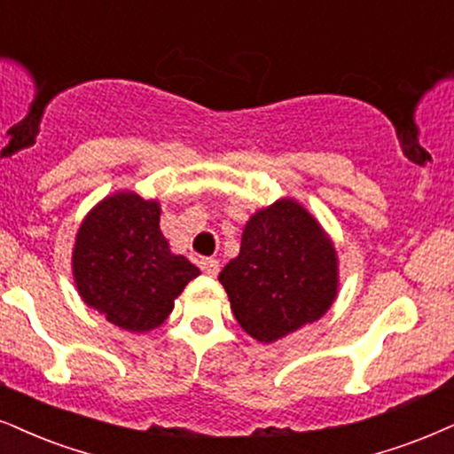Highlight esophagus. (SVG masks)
Wrapping results in <instances>:
<instances>
[{
  "mask_svg": "<svg viewBox=\"0 0 454 454\" xmlns=\"http://www.w3.org/2000/svg\"><path fill=\"white\" fill-rule=\"evenodd\" d=\"M218 261L216 259H201L200 261V270L206 273V276H210V278H215L216 273H218Z\"/></svg>",
  "mask_w": 454,
  "mask_h": 454,
  "instance_id": "34e87169",
  "label": "esophagus"
}]
</instances>
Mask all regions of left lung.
Returning a JSON list of instances; mask_svg holds the SVG:
<instances>
[{"mask_svg":"<svg viewBox=\"0 0 454 454\" xmlns=\"http://www.w3.org/2000/svg\"><path fill=\"white\" fill-rule=\"evenodd\" d=\"M221 284L246 333L261 343L320 320L337 296V253L316 218L279 200L246 223L239 254Z\"/></svg>","mask_w":454,"mask_h":454,"instance_id":"left-lung-1","label":"left lung"}]
</instances>
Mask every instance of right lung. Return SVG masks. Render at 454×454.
<instances>
[{"label":"right lung","instance_id":"right-lung-1","mask_svg":"<svg viewBox=\"0 0 454 454\" xmlns=\"http://www.w3.org/2000/svg\"><path fill=\"white\" fill-rule=\"evenodd\" d=\"M73 276L86 305L130 333L158 328L200 270L172 254L160 231V204L115 193L77 231Z\"/></svg>","mask_w":454,"mask_h":454}]
</instances>
